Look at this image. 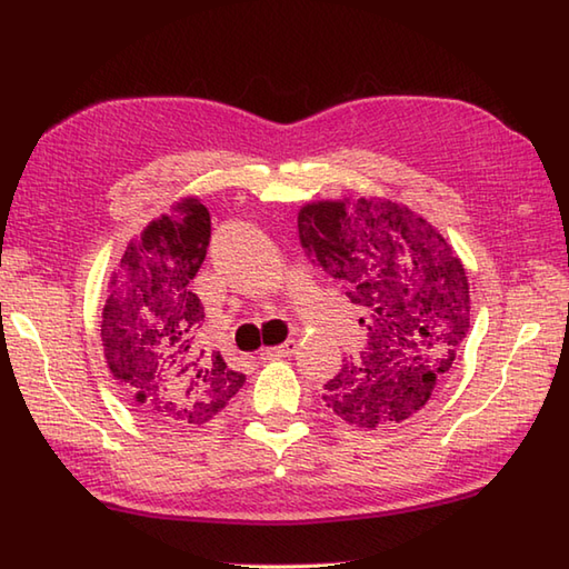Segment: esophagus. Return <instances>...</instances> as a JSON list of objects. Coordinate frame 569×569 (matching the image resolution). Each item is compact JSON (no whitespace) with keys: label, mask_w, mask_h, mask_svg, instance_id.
Instances as JSON below:
<instances>
[{"label":"esophagus","mask_w":569,"mask_h":569,"mask_svg":"<svg viewBox=\"0 0 569 569\" xmlns=\"http://www.w3.org/2000/svg\"><path fill=\"white\" fill-rule=\"evenodd\" d=\"M297 351V341H284L282 346H274V349H264L260 356L264 361H270V358H284V356H292Z\"/></svg>","instance_id":"1"}]
</instances>
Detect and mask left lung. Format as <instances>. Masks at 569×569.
<instances>
[{
	"label": "left lung",
	"instance_id": "left-lung-1",
	"mask_svg": "<svg viewBox=\"0 0 569 569\" xmlns=\"http://www.w3.org/2000/svg\"><path fill=\"white\" fill-rule=\"evenodd\" d=\"M307 258L363 309L368 343L323 388L327 408L356 427H388L445 386L469 333V280L435 226L386 199L317 201L299 211Z\"/></svg>",
	"mask_w": 569,
	"mask_h": 569
}]
</instances>
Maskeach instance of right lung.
Segmentation results:
<instances>
[{
    "mask_svg": "<svg viewBox=\"0 0 569 569\" xmlns=\"http://www.w3.org/2000/svg\"><path fill=\"white\" fill-rule=\"evenodd\" d=\"M211 213L183 199L127 246L102 309L108 368L137 412L159 425H203L246 376L201 343L203 305L191 280L206 260Z\"/></svg>",
    "mask_w": 569,
    "mask_h": 569,
    "instance_id": "right-lung-1",
    "label": "right lung"
}]
</instances>
